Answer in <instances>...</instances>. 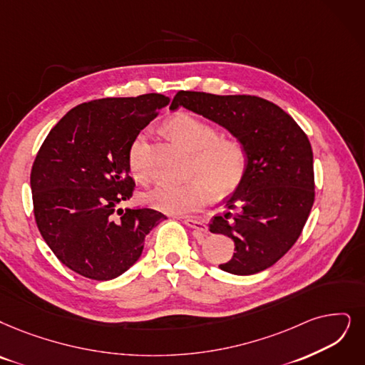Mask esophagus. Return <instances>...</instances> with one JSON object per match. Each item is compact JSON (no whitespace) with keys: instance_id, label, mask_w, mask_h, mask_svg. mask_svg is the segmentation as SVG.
<instances>
[{"instance_id":"1","label":"esophagus","mask_w":365,"mask_h":365,"mask_svg":"<svg viewBox=\"0 0 365 365\" xmlns=\"http://www.w3.org/2000/svg\"><path fill=\"white\" fill-rule=\"evenodd\" d=\"M184 225L188 226V227H192L197 233H207L208 232V226L200 220H196V218H184Z\"/></svg>"}]
</instances>
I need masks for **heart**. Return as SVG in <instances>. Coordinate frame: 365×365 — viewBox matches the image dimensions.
<instances>
[{"mask_svg":"<svg viewBox=\"0 0 365 365\" xmlns=\"http://www.w3.org/2000/svg\"><path fill=\"white\" fill-rule=\"evenodd\" d=\"M168 130L193 151L192 172L199 177L185 182H158L143 195V202L168 214H188L207 205L210 195L226 196L242 184L249 169V150L235 136H218L214 124L192 113H178ZM147 136L139 133L128 148V169L139 182L148 178Z\"/></svg>","mask_w":365,"mask_h":365,"instance_id":"b5f03b06","label":"heart"}]
</instances>
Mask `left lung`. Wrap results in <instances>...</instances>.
Instances as JSON below:
<instances>
[{
	"label": "left lung",
	"instance_id": "left-lung-1",
	"mask_svg": "<svg viewBox=\"0 0 365 365\" xmlns=\"http://www.w3.org/2000/svg\"><path fill=\"white\" fill-rule=\"evenodd\" d=\"M199 113L240 138L249 150L242 184L210 230L235 242L220 269L250 275L272 267L299 238L314 202L310 140L282 108L256 96L178 91L170 109Z\"/></svg>",
	"mask_w": 365,
	"mask_h": 365
}]
</instances>
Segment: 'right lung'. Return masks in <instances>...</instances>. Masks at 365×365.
<instances>
[{"mask_svg": "<svg viewBox=\"0 0 365 365\" xmlns=\"http://www.w3.org/2000/svg\"><path fill=\"white\" fill-rule=\"evenodd\" d=\"M169 101L153 93L82 103L56 123L36 155L37 227L53 255L86 279L106 282L125 272L140 257L145 237L165 220L151 208L116 205L135 190L130 145Z\"/></svg>", "mask_w": 365, "mask_h": 365, "instance_id": "1", "label": "right lung"}]
</instances>
